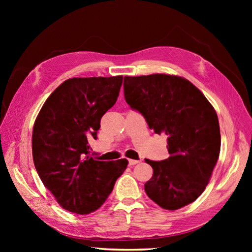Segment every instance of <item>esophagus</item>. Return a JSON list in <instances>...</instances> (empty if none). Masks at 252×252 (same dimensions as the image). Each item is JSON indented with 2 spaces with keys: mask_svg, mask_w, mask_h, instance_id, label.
I'll list each match as a JSON object with an SVG mask.
<instances>
[{
  "mask_svg": "<svg viewBox=\"0 0 252 252\" xmlns=\"http://www.w3.org/2000/svg\"><path fill=\"white\" fill-rule=\"evenodd\" d=\"M128 162H129V165L133 166V165H136L138 163H140L141 161H139V159H128Z\"/></svg>",
  "mask_w": 252,
  "mask_h": 252,
  "instance_id": "esophagus-1",
  "label": "esophagus"
}]
</instances>
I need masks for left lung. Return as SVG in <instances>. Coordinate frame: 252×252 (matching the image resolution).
Returning a JSON list of instances; mask_svg holds the SVG:
<instances>
[{
	"label": "left lung",
	"mask_w": 252,
	"mask_h": 252,
	"mask_svg": "<svg viewBox=\"0 0 252 252\" xmlns=\"http://www.w3.org/2000/svg\"><path fill=\"white\" fill-rule=\"evenodd\" d=\"M124 96L155 133L168 136V158L145 159L154 169L145 184L147 195L167 210L194 202L207 186L220 155L215 108L192 83L170 74L125 77Z\"/></svg>",
	"instance_id": "8db88e82"
}]
</instances>
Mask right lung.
Masks as SVG:
<instances>
[{
  "mask_svg": "<svg viewBox=\"0 0 252 252\" xmlns=\"http://www.w3.org/2000/svg\"><path fill=\"white\" fill-rule=\"evenodd\" d=\"M123 77L66 80L44 103L34 122L32 158L44 186L62 207L78 215L100 208L127 168L126 158L95 161L88 140L116 104Z\"/></svg>",
  "mask_w": 252,
  "mask_h": 252,
  "instance_id": "1",
  "label": "right lung"
}]
</instances>
